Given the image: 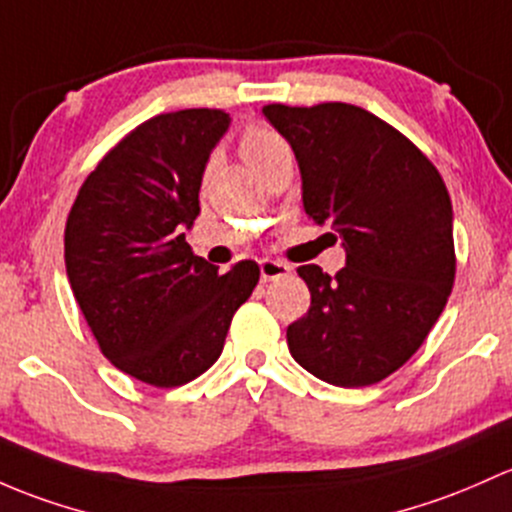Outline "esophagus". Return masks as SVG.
Wrapping results in <instances>:
<instances>
[{"mask_svg": "<svg viewBox=\"0 0 512 512\" xmlns=\"http://www.w3.org/2000/svg\"><path fill=\"white\" fill-rule=\"evenodd\" d=\"M292 272V267L277 260H260V277L262 282H272V279H282Z\"/></svg>", "mask_w": 512, "mask_h": 512, "instance_id": "esophagus-1", "label": "esophagus"}]
</instances>
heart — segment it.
<instances>
[{
	"label": "heart",
	"mask_w": 512,
	"mask_h": 512,
	"mask_svg": "<svg viewBox=\"0 0 512 512\" xmlns=\"http://www.w3.org/2000/svg\"><path fill=\"white\" fill-rule=\"evenodd\" d=\"M279 152H287V144H284L282 137L270 132V129L252 127L242 134L240 157L245 159V164L250 166V169H255L257 164H262V161L274 157V154Z\"/></svg>",
	"instance_id": "heart-1"
}]
</instances>
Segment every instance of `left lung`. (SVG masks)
I'll return each instance as SVG.
<instances>
[{
	"instance_id": "obj_1",
	"label": "left lung",
	"mask_w": 512,
	"mask_h": 512,
	"mask_svg": "<svg viewBox=\"0 0 512 512\" xmlns=\"http://www.w3.org/2000/svg\"><path fill=\"white\" fill-rule=\"evenodd\" d=\"M297 157L301 203L341 240L346 267H299L311 306L289 353L338 387L380 383L412 358L454 284V211L432 161L395 127L346 102L267 105Z\"/></svg>"
}]
</instances>
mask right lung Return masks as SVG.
Here are the masks:
<instances>
[{
    "label": "right lung",
    "instance_id": "obj_1",
    "mask_svg": "<svg viewBox=\"0 0 512 512\" xmlns=\"http://www.w3.org/2000/svg\"><path fill=\"white\" fill-rule=\"evenodd\" d=\"M228 127L223 110L144 122L85 179L68 215L66 274L80 311L105 358L154 387L211 368L260 279L252 260L218 274L186 242L203 171Z\"/></svg>",
    "mask_w": 512,
    "mask_h": 512
}]
</instances>
